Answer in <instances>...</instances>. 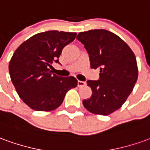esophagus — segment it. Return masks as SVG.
<instances>
[{
    "instance_id": "34e87169",
    "label": "esophagus",
    "mask_w": 150,
    "mask_h": 150,
    "mask_svg": "<svg viewBox=\"0 0 150 150\" xmlns=\"http://www.w3.org/2000/svg\"><path fill=\"white\" fill-rule=\"evenodd\" d=\"M85 84H86V83H85V82L79 81V80L78 81V87H79V88L83 87V86H85Z\"/></svg>"
}]
</instances>
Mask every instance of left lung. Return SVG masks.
Segmentation results:
<instances>
[{"instance_id": "obj_1", "label": "left lung", "mask_w": 150, "mask_h": 150, "mask_svg": "<svg viewBox=\"0 0 150 150\" xmlns=\"http://www.w3.org/2000/svg\"><path fill=\"white\" fill-rule=\"evenodd\" d=\"M77 39L87 50L91 68L100 69L99 80H88L92 94L83 101L96 115L108 116L122 106L138 78L134 53L116 34L106 30L80 32Z\"/></svg>"}]
</instances>
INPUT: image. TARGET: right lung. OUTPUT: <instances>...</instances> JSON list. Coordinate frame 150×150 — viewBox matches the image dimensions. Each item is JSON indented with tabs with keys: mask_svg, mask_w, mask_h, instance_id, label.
Listing matches in <instances>:
<instances>
[{
	"mask_svg": "<svg viewBox=\"0 0 150 150\" xmlns=\"http://www.w3.org/2000/svg\"><path fill=\"white\" fill-rule=\"evenodd\" d=\"M76 35L58 30L39 33L21 43L13 53L8 64L11 81L19 97L33 110H54L62 104L67 92L78 84L75 77L57 76L49 69L53 62H59L62 49Z\"/></svg>",
	"mask_w": 150,
	"mask_h": 150,
	"instance_id": "right-lung-1",
	"label": "right lung"
}]
</instances>
